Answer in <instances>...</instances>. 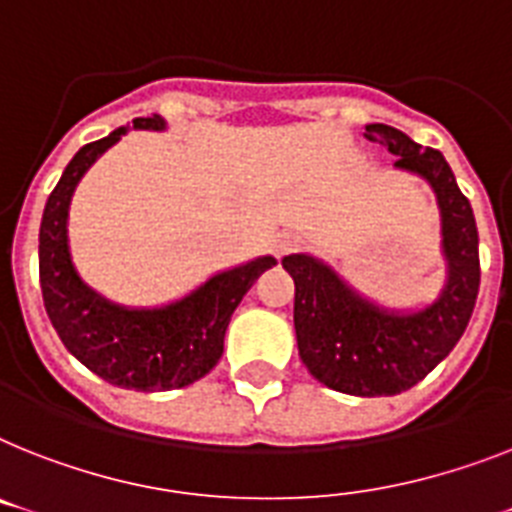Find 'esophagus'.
Masks as SVG:
<instances>
[{
	"mask_svg": "<svg viewBox=\"0 0 512 512\" xmlns=\"http://www.w3.org/2000/svg\"><path fill=\"white\" fill-rule=\"evenodd\" d=\"M301 235H293V232H282V235H277V240H274V251H277V256H285V253L295 251V248H301Z\"/></svg>",
	"mask_w": 512,
	"mask_h": 512,
	"instance_id": "1",
	"label": "esophagus"
}]
</instances>
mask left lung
Returning a JSON list of instances; mask_svg holds the SVG:
<instances>
[{
	"label": "left lung",
	"instance_id": "left-lung-1",
	"mask_svg": "<svg viewBox=\"0 0 512 512\" xmlns=\"http://www.w3.org/2000/svg\"><path fill=\"white\" fill-rule=\"evenodd\" d=\"M363 135L398 156V170L432 185L447 261L442 293L418 311H390L358 295L332 266L308 253L285 256L282 266L295 282L293 322L306 369L329 390L379 398L411 390L466 332L479 295V232L474 209L437 149H424L382 122L366 125Z\"/></svg>",
	"mask_w": 512,
	"mask_h": 512
}]
</instances>
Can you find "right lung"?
<instances>
[{
    "instance_id": "add662e5",
    "label": "right lung",
    "mask_w": 512,
    "mask_h": 512,
    "mask_svg": "<svg viewBox=\"0 0 512 512\" xmlns=\"http://www.w3.org/2000/svg\"><path fill=\"white\" fill-rule=\"evenodd\" d=\"M133 128L164 130L167 122L159 114L135 117ZM125 133L128 128H117L101 141L86 143L70 159L46 201L38 230L41 293L59 340L96 377L125 390H180L217 366L232 311L277 259L259 256L214 274L185 298L159 308L117 306L91 290L70 259L67 211L80 177Z\"/></svg>"
}]
</instances>
